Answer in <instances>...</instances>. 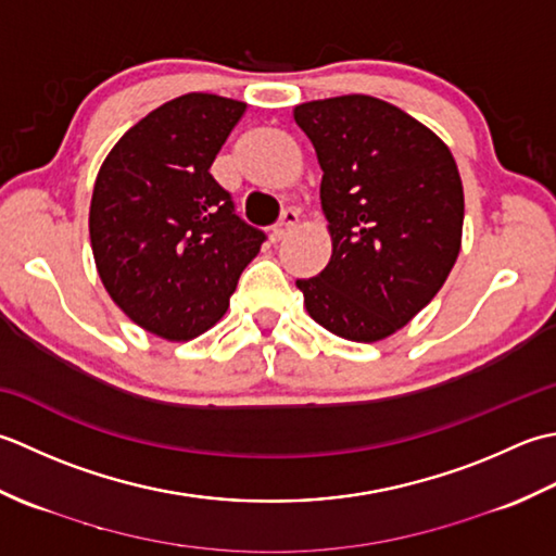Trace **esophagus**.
<instances>
[{"instance_id": "obj_1", "label": "esophagus", "mask_w": 556, "mask_h": 556, "mask_svg": "<svg viewBox=\"0 0 556 556\" xmlns=\"http://www.w3.org/2000/svg\"><path fill=\"white\" fill-rule=\"evenodd\" d=\"M300 223V213L294 208H286L280 215V220L274 225V240H282V237H288L294 228H298Z\"/></svg>"}]
</instances>
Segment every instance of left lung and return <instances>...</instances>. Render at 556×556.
Instances as JSON below:
<instances>
[{"mask_svg":"<svg viewBox=\"0 0 556 556\" xmlns=\"http://www.w3.org/2000/svg\"><path fill=\"white\" fill-rule=\"evenodd\" d=\"M324 169L321 208L333 254L298 280L326 331L377 343L432 302L460 252L463 185L448 146L371 96L294 108Z\"/></svg>","mask_w":556,"mask_h":556,"instance_id":"obj_1","label":"left lung"}]
</instances>
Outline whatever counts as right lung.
Here are the masks:
<instances>
[{"mask_svg":"<svg viewBox=\"0 0 556 556\" xmlns=\"http://www.w3.org/2000/svg\"><path fill=\"white\" fill-rule=\"evenodd\" d=\"M244 110L211 93L179 96L134 124L98 173L88 230L100 280L134 324L165 341L220 321L266 240L211 175Z\"/></svg>","mask_w":556,"mask_h":556,"instance_id":"obj_1","label":"right lung"}]
</instances>
